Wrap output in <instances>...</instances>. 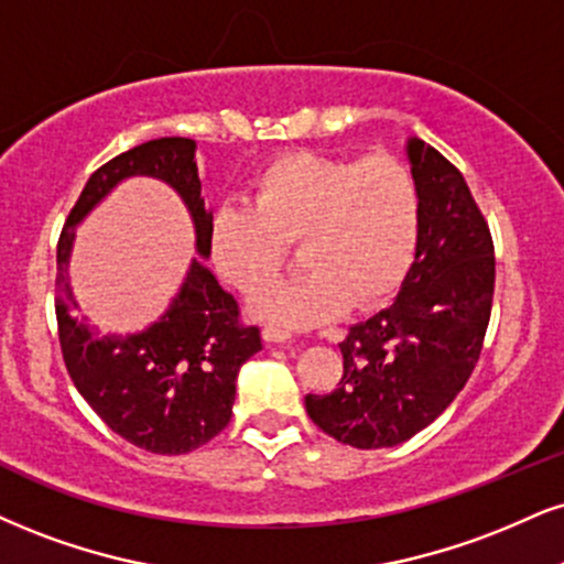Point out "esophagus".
<instances>
[{
    "label": "esophagus",
    "mask_w": 564,
    "mask_h": 564,
    "mask_svg": "<svg viewBox=\"0 0 564 564\" xmlns=\"http://www.w3.org/2000/svg\"><path fill=\"white\" fill-rule=\"evenodd\" d=\"M262 338H264V341H270V344H281V341H291L294 334H291L289 328H283V325H264Z\"/></svg>",
    "instance_id": "1"
}]
</instances>
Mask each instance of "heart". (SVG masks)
<instances>
[{
    "instance_id": "heart-1",
    "label": "heart",
    "mask_w": 564,
    "mask_h": 564,
    "mask_svg": "<svg viewBox=\"0 0 564 564\" xmlns=\"http://www.w3.org/2000/svg\"><path fill=\"white\" fill-rule=\"evenodd\" d=\"M247 202L217 207L209 223L215 264L230 286L257 294L285 267L291 246L305 268L252 302L270 325L307 328L330 321L347 302L378 304L415 257L417 181L391 154H281L252 175Z\"/></svg>"
}]
</instances>
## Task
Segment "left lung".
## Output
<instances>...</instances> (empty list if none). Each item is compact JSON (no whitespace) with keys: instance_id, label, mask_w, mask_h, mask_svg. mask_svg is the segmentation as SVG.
Returning a JSON list of instances; mask_svg holds the SVG:
<instances>
[{"instance_id":"8db88e82","label":"left lung","mask_w":564,"mask_h":564,"mask_svg":"<svg viewBox=\"0 0 564 564\" xmlns=\"http://www.w3.org/2000/svg\"><path fill=\"white\" fill-rule=\"evenodd\" d=\"M420 192L415 262L402 291L338 344L344 376L307 393V415L330 438L386 449L412 438L454 402L476 370L491 317V230L463 173L444 154L406 144Z\"/></svg>"}]
</instances>
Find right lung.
<instances>
[{"label": "right lung", "instance_id": "add662e5", "mask_svg": "<svg viewBox=\"0 0 564 564\" xmlns=\"http://www.w3.org/2000/svg\"><path fill=\"white\" fill-rule=\"evenodd\" d=\"M196 144L165 135L128 149L91 173L57 241L54 310L65 368L80 397L110 431L152 454H186L205 446L230 423L236 376L262 349L257 325L241 321L239 302L202 264L192 262L171 310L135 336H99L70 312L67 283L76 226L123 178L152 175L171 183L192 209L196 249L209 254V223L194 162Z\"/></svg>", "mask_w": 564, "mask_h": 564}]
</instances>
